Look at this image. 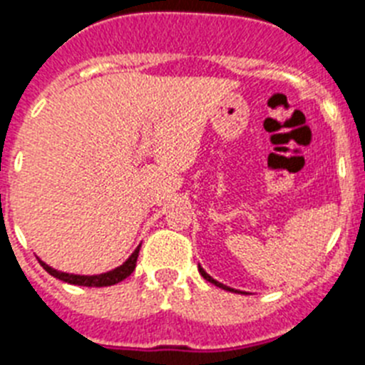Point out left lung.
Returning a JSON list of instances; mask_svg holds the SVG:
<instances>
[{"label": "left lung", "instance_id": "left-lung-1", "mask_svg": "<svg viewBox=\"0 0 365 365\" xmlns=\"http://www.w3.org/2000/svg\"><path fill=\"white\" fill-rule=\"evenodd\" d=\"M198 271H200V274L204 278H206L207 282H211V284H215V286L220 287V289H226V292H232V293H245V292H240V289H234V287H228V286H225V284H220V282H217L215 278L210 277V274H207V272L200 267V265H198Z\"/></svg>", "mask_w": 365, "mask_h": 365}]
</instances>
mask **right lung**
Listing matches in <instances>:
<instances>
[{
    "label": "right lung",
    "instance_id": "right-lung-1",
    "mask_svg": "<svg viewBox=\"0 0 365 365\" xmlns=\"http://www.w3.org/2000/svg\"><path fill=\"white\" fill-rule=\"evenodd\" d=\"M139 250H140V245L133 250L130 258L125 259L122 265L118 267L111 269V271L102 272V274H72V272H63V271H57V269L50 267L48 263H44L42 259L41 262L42 267L46 271L50 272L51 277L59 278V280L66 282V284H73V286H87V287H103V286H113V284H118L122 282L124 278H128L131 272L135 271V265H137V258H139Z\"/></svg>",
    "mask_w": 365,
    "mask_h": 365
}]
</instances>
